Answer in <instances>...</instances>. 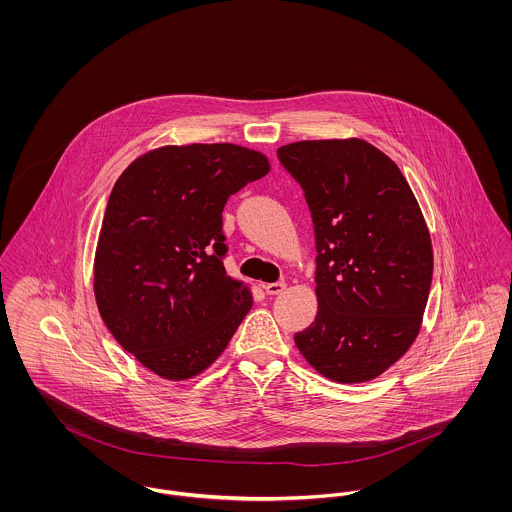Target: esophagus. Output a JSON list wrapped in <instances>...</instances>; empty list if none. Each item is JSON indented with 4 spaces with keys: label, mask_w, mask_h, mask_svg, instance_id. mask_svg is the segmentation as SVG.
I'll list each match as a JSON object with an SVG mask.
<instances>
[{
    "label": "esophagus",
    "mask_w": 512,
    "mask_h": 512,
    "mask_svg": "<svg viewBox=\"0 0 512 512\" xmlns=\"http://www.w3.org/2000/svg\"><path fill=\"white\" fill-rule=\"evenodd\" d=\"M263 288H265V292H267L269 296H276V294H280V292L286 288V284H284V282H271V284H265Z\"/></svg>",
    "instance_id": "1"
}]
</instances>
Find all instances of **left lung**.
Segmentation results:
<instances>
[{
    "label": "left lung",
    "instance_id": "8db88e82",
    "mask_svg": "<svg viewBox=\"0 0 512 512\" xmlns=\"http://www.w3.org/2000/svg\"><path fill=\"white\" fill-rule=\"evenodd\" d=\"M276 156L302 185L315 232L317 315L294 343L339 384L384 374L421 331L433 243L409 183L360 138L304 140Z\"/></svg>",
    "mask_w": 512,
    "mask_h": 512
}]
</instances>
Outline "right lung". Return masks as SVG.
<instances>
[{
	"mask_svg": "<svg viewBox=\"0 0 512 512\" xmlns=\"http://www.w3.org/2000/svg\"><path fill=\"white\" fill-rule=\"evenodd\" d=\"M271 161L236 144L161 146L134 159L107 202L95 249L99 314L163 380L204 372L253 306L226 273L222 210Z\"/></svg>",
	"mask_w": 512,
	"mask_h": 512,
	"instance_id": "right-lung-1",
	"label": "right lung"
}]
</instances>
